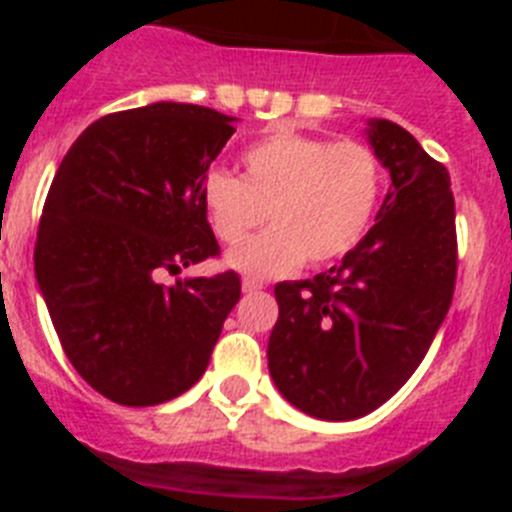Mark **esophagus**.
I'll list each match as a JSON object with an SVG mask.
<instances>
[{"label": "esophagus", "instance_id": "1", "mask_svg": "<svg viewBox=\"0 0 512 512\" xmlns=\"http://www.w3.org/2000/svg\"><path fill=\"white\" fill-rule=\"evenodd\" d=\"M264 287H266L264 279H253V277L243 279V292H259V289Z\"/></svg>", "mask_w": 512, "mask_h": 512}]
</instances>
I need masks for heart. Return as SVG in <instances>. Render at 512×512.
<instances>
[{
    "instance_id": "obj_1",
    "label": "heart",
    "mask_w": 512,
    "mask_h": 512,
    "mask_svg": "<svg viewBox=\"0 0 512 512\" xmlns=\"http://www.w3.org/2000/svg\"><path fill=\"white\" fill-rule=\"evenodd\" d=\"M382 192L379 156L359 140L277 130L248 146L241 179L210 171L202 207L217 241L241 243L269 217L271 228L228 253V266L277 277L302 264H328L359 243Z\"/></svg>"
}]
</instances>
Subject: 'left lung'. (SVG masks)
Masks as SVG:
<instances>
[{"label": "left lung", "instance_id": "1", "mask_svg": "<svg viewBox=\"0 0 512 512\" xmlns=\"http://www.w3.org/2000/svg\"><path fill=\"white\" fill-rule=\"evenodd\" d=\"M369 140L392 179L377 225L341 264L274 287L271 379L320 420H354L390 400L428 354L454 297L449 171L397 122L372 120Z\"/></svg>", "mask_w": 512, "mask_h": 512}]
</instances>
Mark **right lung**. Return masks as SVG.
I'll return each mask as SVG.
<instances>
[{
    "label": "right lung",
    "mask_w": 512,
    "mask_h": 512,
    "mask_svg": "<svg viewBox=\"0 0 512 512\" xmlns=\"http://www.w3.org/2000/svg\"><path fill=\"white\" fill-rule=\"evenodd\" d=\"M235 117L156 102L92 122L63 156L35 241V277L79 377L128 408L174 400L205 374L228 312L233 269L161 284L220 256L202 179Z\"/></svg>",
    "instance_id": "right-lung-1"
}]
</instances>
